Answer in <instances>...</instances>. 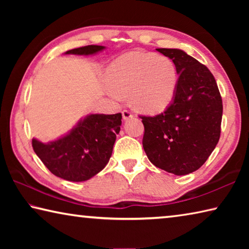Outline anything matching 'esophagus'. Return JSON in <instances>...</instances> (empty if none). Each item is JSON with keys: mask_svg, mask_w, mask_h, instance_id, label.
<instances>
[{"mask_svg": "<svg viewBox=\"0 0 249 249\" xmlns=\"http://www.w3.org/2000/svg\"><path fill=\"white\" fill-rule=\"evenodd\" d=\"M122 115H123L124 120H127V119H129V117L133 116L132 112H130L129 109H123V111H122Z\"/></svg>", "mask_w": 249, "mask_h": 249, "instance_id": "esophagus-1", "label": "esophagus"}]
</instances>
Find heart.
Returning <instances> with one entry per match:
<instances>
[{"instance_id":"b5f03b06","label":"heart","mask_w":249,"mask_h":249,"mask_svg":"<svg viewBox=\"0 0 249 249\" xmlns=\"http://www.w3.org/2000/svg\"><path fill=\"white\" fill-rule=\"evenodd\" d=\"M107 82L115 93L128 95L137 109L154 114L174 100L178 72L169 57L134 50L108 66Z\"/></svg>"}]
</instances>
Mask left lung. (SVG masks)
<instances>
[{"label":"left lung","mask_w":249,"mask_h":249,"mask_svg":"<svg viewBox=\"0 0 249 249\" xmlns=\"http://www.w3.org/2000/svg\"><path fill=\"white\" fill-rule=\"evenodd\" d=\"M175 62L179 74L172 103L155 116L140 115L142 147L150 162L177 176L203 165L221 136L222 96L211 71L180 49H156Z\"/></svg>","instance_id":"8db88e82"}]
</instances>
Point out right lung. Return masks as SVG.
<instances>
[{
	"label": "right lung",
	"mask_w": 249,
	"mask_h": 249,
	"mask_svg": "<svg viewBox=\"0 0 249 249\" xmlns=\"http://www.w3.org/2000/svg\"><path fill=\"white\" fill-rule=\"evenodd\" d=\"M103 46L89 45L66 53L92 54ZM122 114H91L60 140L43 144L32 141L33 149L48 170L68 181H86L107 166L112 156L116 135L120 133Z\"/></svg>",
	"instance_id": "right-lung-1"
}]
</instances>
